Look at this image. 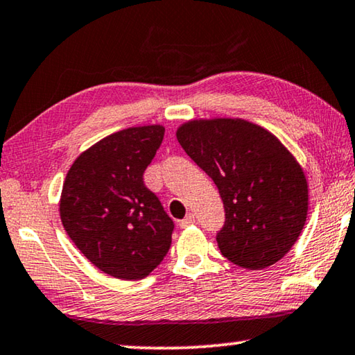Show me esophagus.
Returning a JSON list of instances; mask_svg holds the SVG:
<instances>
[{"instance_id": "34e87169", "label": "esophagus", "mask_w": 355, "mask_h": 355, "mask_svg": "<svg viewBox=\"0 0 355 355\" xmlns=\"http://www.w3.org/2000/svg\"><path fill=\"white\" fill-rule=\"evenodd\" d=\"M194 223H196L194 215H193V214H188L187 218L180 221V228H188V226H191V225H194Z\"/></svg>"}]
</instances>
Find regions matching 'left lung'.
Returning a JSON list of instances; mask_svg holds the SVG:
<instances>
[{
  "mask_svg": "<svg viewBox=\"0 0 355 355\" xmlns=\"http://www.w3.org/2000/svg\"><path fill=\"white\" fill-rule=\"evenodd\" d=\"M177 140L223 200L221 255L250 271L282 260L304 228L309 205L303 167L282 141L241 118L187 121Z\"/></svg>",
  "mask_w": 355,
  "mask_h": 355,
  "instance_id": "left-lung-1",
  "label": "left lung"
}]
</instances>
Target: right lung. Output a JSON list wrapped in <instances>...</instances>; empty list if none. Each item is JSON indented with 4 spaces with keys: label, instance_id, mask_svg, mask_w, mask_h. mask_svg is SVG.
<instances>
[{
    "label": "right lung",
    "instance_id": "right-lung-1",
    "mask_svg": "<svg viewBox=\"0 0 355 355\" xmlns=\"http://www.w3.org/2000/svg\"><path fill=\"white\" fill-rule=\"evenodd\" d=\"M162 139L161 124L114 132L83 151L63 182V228L94 266L116 279L146 277L172 244L173 221L144 183Z\"/></svg>",
    "mask_w": 355,
    "mask_h": 355
}]
</instances>
